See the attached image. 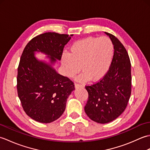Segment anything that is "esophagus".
Masks as SVG:
<instances>
[{
  "instance_id": "1",
  "label": "esophagus",
  "mask_w": 150,
  "mask_h": 150,
  "mask_svg": "<svg viewBox=\"0 0 150 150\" xmlns=\"http://www.w3.org/2000/svg\"><path fill=\"white\" fill-rule=\"evenodd\" d=\"M75 88H79V87H84V86H82L81 84H77L75 83Z\"/></svg>"
}]
</instances>
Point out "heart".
Here are the masks:
<instances>
[{
  "label": "heart",
  "instance_id": "obj_1",
  "mask_svg": "<svg viewBox=\"0 0 150 150\" xmlns=\"http://www.w3.org/2000/svg\"><path fill=\"white\" fill-rule=\"evenodd\" d=\"M114 55V46L110 38L88 37L76 41L64 53L61 62L66 76L73 77L81 69L78 79L85 82L98 81L109 71Z\"/></svg>",
  "mask_w": 150,
  "mask_h": 150
}]
</instances>
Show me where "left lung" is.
Here are the masks:
<instances>
[{
    "instance_id": "8db88e82",
    "label": "left lung",
    "mask_w": 150,
    "mask_h": 150,
    "mask_svg": "<svg viewBox=\"0 0 150 150\" xmlns=\"http://www.w3.org/2000/svg\"><path fill=\"white\" fill-rule=\"evenodd\" d=\"M109 36L114 46V55L109 71L101 80L86 86L88 100L84 107L90 119L97 123L111 122L122 113L131 95V63L125 47L113 35Z\"/></svg>"
}]
</instances>
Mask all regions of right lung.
Listing matches in <instances>:
<instances>
[{"label": "right lung", "instance_id": "1", "mask_svg": "<svg viewBox=\"0 0 150 150\" xmlns=\"http://www.w3.org/2000/svg\"><path fill=\"white\" fill-rule=\"evenodd\" d=\"M72 36L55 32L40 34L31 39L22 52L18 67V96L26 113L37 122L50 123L58 119L75 90L73 82L53 67L57 60L61 59L64 47ZM35 51L46 54L50 63L38 60Z\"/></svg>", "mask_w": 150, "mask_h": 150}]
</instances>
